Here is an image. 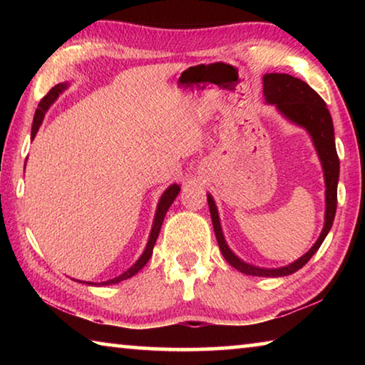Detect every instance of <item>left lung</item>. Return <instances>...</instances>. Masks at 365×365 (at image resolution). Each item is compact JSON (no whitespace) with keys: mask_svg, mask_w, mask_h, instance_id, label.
<instances>
[{"mask_svg":"<svg viewBox=\"0 0 365 365\" xmlns=\"http://www.w3.org/2000/svg\"><path fill=\"white\" fill-rule=\"evenodd\" d=\"M262 93L265 98V103L274 104L275 109L289 120L294 125H299L311 135V140L314 146H316L317 156L320 159L324 169V178H325V222L324 228L320 232V237L317 242L312 245L304 256L296 259L294 262L283 265V267L277 269H265L257 267L245 262L240 259L235 252L228 248L225 242L224 232L220 227L219 211L215 206L214 197L207 193V205L209 211H211L212 227L215 232V238H217L219 248L222 256L225 261L246 275L255 277H285L292 275L296 270H299L302 265H306L309 259L316 255L320 245L324 243L327 235H329L330 228L333 225V219H335L336 212V188H338V177H339V159L336 154L335 146V132H333V122L331 115L327 109L325 101L320 98L316 91L306 82L296 78L288 73H265L262 77Z\"/></svg>","mask_w":365,"mask_h":365,"instance_id":"obj_1","label":"left lung"}]
</instances>
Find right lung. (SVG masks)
Returning <instances> with one entry per match:
<instances>
[{
  "label": "right lung",
  "instance_id": "add662e5",
  "mask_svg": "<svg viewBox=\"0 0 365 365\" xmlns=\"http://www.w3.org/2000/svg\"><path fill=\"white\" fill-rule=\"evenodd\" d=\"M69 86V83H59L56 86H53L51 90H49V93L43 98L38 104V109L35 110V117H34V125H32V140L35 138L36 132H38V128L41 125L43 119H45V114L48 108L51 106V104L58 100L59 95L63 93V91ZM180 193V185L177 183H172L170 187L164 191L163 196H160V200L158 202V207H156V214H154V220H153V227H151V233H150V238H148V243H146V248L145 251L141 252V256L138 257V261L135 262L130 269H127L123 274H120L119 277H115V279H110L106 282H101V283H93V282H82L86 283V285H95V287H106V285H114V283H119L122 280H127L133 277L135 274H138V272L145 267L146 262L150 261V257L153 255V248L154 245H156V240L159 237V232H160V227H163V222L165 217V212L169 211V207L172 206V202L177 197V195ZM80 282V280H77Z\"/></svg>",
  "mask_w": 365,
  "mask_h": 365
}]
</instances>
